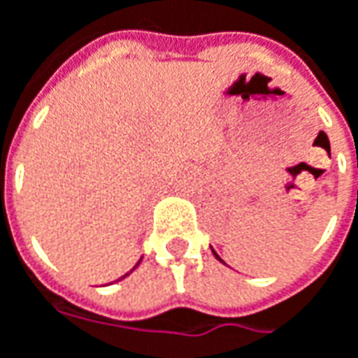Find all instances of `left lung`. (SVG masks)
Wrapping results in <instances>:
<instances>
[{"mask_svg": "<svg viewBox=\"0 0 358 358\" xmlns=\"http://www.w3.org/2000/svg\"><path fill=\"white\" fill-rule=\"evenodd\" d=\"M214 257H216V258H218V260H222V258H220V257H218V255H216V252H214Z\"/></svg>", "mask_w": 358, "mask_h": 358, "instance_id": "obj_1", "label": "left lung"}]
</instances>
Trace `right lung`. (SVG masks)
<instances>
[{
    "instance_id": "add662e5",
    "label": "right lung",
    "mask_w": 358,
    "mask_h": 358,
    "mask_svg": "<svg viewBox=\"0 0 358 358\" xmlns=\"http://www.w3.org/2000/svg\"><path fill=\"white\" fill-rule=\"evenodd\" d=\"M138 264H140V262H138ZM138 264H136V266H138ZM136 266H134V268H136ZM134 268H132V271H134ZM132 271H130V272H132ZM124 276H126V274H124Z\"/></svg>"
}]
</instances>
